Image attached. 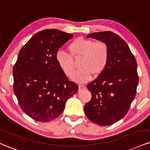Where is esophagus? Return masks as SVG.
<instances>
[{
    "label": "esophagus",
    "instance_id": "34e87169",
    "mask_svg": "<svg viewBox=\"0 0 150 150\" xmlns=\"http://www.w3.org/2000/svg\"><path fill=\"white\" fill-rule=\"evenodd\" d=\"M86 89V87L84 86H81V85H79V91H81V90Z\"/></svg>",
    "mask_w": 150,
    "mask_h": 150
}]
</instances>
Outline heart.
<instances>
[{"instance_id":"1","label":"heart","mask_w":150,"mask_h":150,"mask_svg":"<svg viewBox=\"0 0 150 150\" xmlns=\"http://www.w3.org/2000/svg\"><path fill=\"white\" fill-rule=\"evenodd\" d=\"M70 54L64 51H58L55 60L59 67L67 76L71 77L74 72L73 58L82 56L80 67L72 79L77 83H86L92 78L93 73L99 74L105 69L108 61V48L104 42L92 41L89 39L78 38L68 47Z\"/></svg>"}]
</instances>
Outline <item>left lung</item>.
Wrapping results in <instances>:
<instances>
[{"instance_id":"1","label":"left lung","mask_w":150,"mask_h":150,"mask_svg":"<svg viewBox=\"0 0 150 150\" xmlns=\"http://www.w3.org/2000/svg\"><path fill=\"white\" fill-rule=\"evenodd\" d=\"M86 38L104 42L109 56L105 69L87 86L92 99L85 105L84 111L92 122L108 126L126 115L136 97L137 62L128 44L114 33H94Z\"/></svg>"}]
</instances>
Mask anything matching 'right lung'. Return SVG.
I'll use <instances>...</instances> for the list:
<instances>
[{"instance_id": "add662e5", "label": "right lung", "mask_w": 150, "mask_h": 150, "mask_svg": "<svg viewBox=\"0 0 150 150\" xmlns=\"http://www.w3.org/2000/svg\"><path fill=\"white\" fill-rule=\"evenodd\" d=\"M73 35L55 29L35 34L18 53L13 67V89L22 110L33 120L51 121L78 92L59 67L55 55Z\"/></svg>"}]
</instances>
